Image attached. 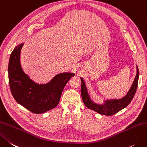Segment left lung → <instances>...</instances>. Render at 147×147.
Returning a JSON list of instances; mask_svg holds the SVG:
<instances>
[{
    "label": "left lung",
    "mask_w": 147,
    "mask_h": 147,
    "mask_svg": "<svg viewBox=\"0 0 147 147\" xmlns=\"http://www.w3.org/2000/svg\"><path fill=\"white\" fill-rule=\"evenodd\" d=\"M138 78L139 71L137 66V73L136 77H135L133 85L129 89L127 94L123 98L120 99L106 100L105 101V104L99 105L94 102L91 100L88 93L87 88L86 87L85 83L82 78H81V94L83 103L88 109L96 111L97 113L99 114L107 116L113 115L117 113V112L125 108L131 102L132 99L134 96L135 93H136L138 83Z\"/></svg>",
    "instance_id": "1"
}]
</instances>
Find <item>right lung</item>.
Returning <instances> with one entry per match:
<instances>
[{"label": "right lung", "instance_id": "1", "mask_svg": "<svg viewBox=\"0 0 147 147\" xmlns=\"http://www.w3.org/2000/svg\"><path fill=\"white\" fill-rule=\"evenodd\" d=\"M24 43L17 46L11 53L8 65L9 83L16 101L34 113H42L55 108L60 101L65 85L74 73L57 74L46 84H38L23 71L20 51Z\"/></svg>", "mask_w": 147, "mask_h": 147}]
</instances>
